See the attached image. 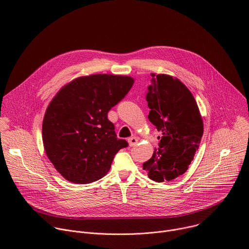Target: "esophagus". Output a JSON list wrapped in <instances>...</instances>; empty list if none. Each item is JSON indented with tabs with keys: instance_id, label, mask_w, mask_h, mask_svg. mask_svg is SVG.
<instances>
[{
	"instance_id": "1",
	"label": "esophagus",
	"mask_w": 249,
	"mask_h": 249,
	"mask_svg": "<svg viewBox=\"0 0 249 249\" xmlns=\"http://www.w3.org/2000/svg\"><path fill=\"white\" fill-rule=\"evenodd\" d=\"M138 143V139L136 137H131L128 139V144L130 147H133V146H136Z\"/></svg>"
}]
</instances>
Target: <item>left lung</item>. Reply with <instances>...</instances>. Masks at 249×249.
<instances>
[{
	"label": "left lung",
	"mask_w": 249,
	"mask_h": 249,
	"mask_svg": "<svg viewBox=\"0 0 249 249\" xmlns=\"http://www.w3.org/2000/svg\"><path fill=\"white\" fill-rule=\"evenodd\" d=\"M151 76L148 118L161 136L158 137L160 148L143 168L154 181H171L193 160L204 132L203 119L193 94L180 80L165 74Z\"/></svg>",
	"instance_id": "8db88e82"
}]
</instances>
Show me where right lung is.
Wrapping results in <instances>:
<instances>
[{"label":"right lung","mask_w":249,"mask_h":249,"mask_svg":"<svg viewBox=\"0 0 249 249\" xmlns=\"http://www.w3.org/2000/svg\"><path fill=\"white\" fill-rule=\"evenodd\" d=\"M130 76L93 74L65 85L50 101L42 123L47 158L70 182L88 184L107 174L128 146L118 139L108 111L131 89Z\"/></svg>","instance_id":"right-lung-1"}]
</instances>
